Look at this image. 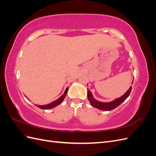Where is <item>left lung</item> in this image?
<instances>
[{
  "instance_id": "8db88e82",
  "label": "left lung",
  "mask_w": 156,
  "mask_h": 156,
  "mask_svg": "<svg viewBox=\"0 0 156 156\" xmlns=\"http://www.w3.org/2000/svg\"><path fill=\"white\" fill-rule=\"evenodd\" d=\"M133 82V81H132V83ZM132 87H130V88L127 90V91L124 94L123 96H122L121 97L115 99V100H113L110 102H101L96 100L95 98H94L92 96V92L89 90L88 89V94H87V96L88 99L90 103V104L92 106L96 107L97 108H99V109L102 110V111H111L114 108H116L118 106H119L122 103H123L127 98L129 96V94L131 93Z\"/></svg>"
}]
</instances>
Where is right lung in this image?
I'll return each instance as SVG.
<instances>
[{"label":"right lung","instance_id":"1","mask_svg":"<svg viewBox=\"0 0 156 156\" xmlns=\"http://www.w3.org/2000/svg\"><path fill=\"white\" fill-rule=\"evenodd\" d=\"M68 88H67L66 89V90L64 92V94H63V95L61 96L58 99V100H56L55 101L49 103V104L44 105H36L37 107H39L40 108H41V109H49V108H54V107H56L57 105H58L59 104H60V103L63 101V100H64L66 96V94L68 92Z\"/></svg>","mask_w":156,"mask_h":156}]
</instances>
